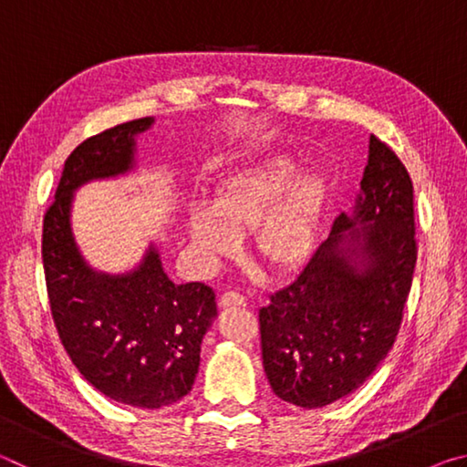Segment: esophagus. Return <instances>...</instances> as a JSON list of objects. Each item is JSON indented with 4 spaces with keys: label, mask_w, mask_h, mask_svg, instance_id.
Masks as SVG:
<instances>
[{
    "label": "esophagus",
    "mask_w": 467,
    "mask_h": 467,
    "mask_svg": "<svg viewBox=\"0 0 467 467\" xmlns=\"http://www.w3.org/2000/svg\"><path fill=\"white\" fill-rule=\"evenodd\" d=\"M244 305V298L243 295H239V292H224L223 296H220V306H224V309H228V306H243Z\"/></svg>",
    "instance_id": "obj_1"
}]
</instances>
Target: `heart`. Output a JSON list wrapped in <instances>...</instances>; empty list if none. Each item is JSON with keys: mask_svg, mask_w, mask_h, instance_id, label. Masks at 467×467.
I'll use <instances>...</instances> for the list:
<instances>
[{"mask_svg": "<svg viewBox=\"0 0 467 467\" xmlns=\"http://www.w3.org/2000/svg\"><path fill=\"white\" fill-rule=\"evenodd\" d=\"M298 162L274 156L220 179L208 205L189 212L192 247L205 264L234 255L236 236L253 231V249L274 272L296 270L311 255L327 202V177L309 171L295 178Z\"/></svg>", "mask_w": 467, "mask_h": 467, "instance_id": "obj_1", "label": "heart"}]
</instances>
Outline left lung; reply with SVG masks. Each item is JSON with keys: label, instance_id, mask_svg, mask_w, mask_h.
<instances>
[{"label": "left lung", "instance_id": "left-lung-1", "mask_svg": "<svg viewBox=\"0 0 467 467\" xmlns=\"http://www.w3.org/2000/svg\"><path fill=\"white\" fill-rule=\"evenodd\" d=\"M414 187L398 154L370 136L352 214L295 282L259 311L264 368L274 393L323 408L357 391L391 350L416 265Z\"/></svg>", "mask_w": 467, "mask_h": 467}]
</instances>
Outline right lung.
I'll return each instance as SVG.
<instances>
[{"label": "right lung", "mask_w": 467, "mask_h": 467, "mask_svg": "<svg viewBox=\"0 0 467 467\" xmlns=\"http://www.w3.org/2000/svg\"><path fill=\"white\" fill-rule=\"evenodd\" d=\"M152 123L141 117L84 140L63 164L43 218L47 295L63 348L100 393L148 410L192 391L216 295L203 282H172L156 247L130 274L94 272L78 251L69 210L80 185L133 169L136 136Z\"/></svg>", "instance_id": "obj_1"}]
</instances>
